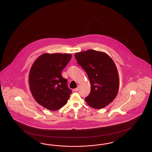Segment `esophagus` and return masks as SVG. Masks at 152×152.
Listing matches in <instances>:
<instances>
[{"instance_id": "obj_1", "label": "esophagus", "mask_w": 152, "mask_h": 152, "mask_svg": "<svg viewBox=\"0 0 152 152\" xmlns=\"http://www.w3.org/2000/svg\"><path fill=\"white\" fill-rule=\"evenodd\" d=\"M74 91H75V92H77L78 91V88H75L74 90Z\"/></svg>"}]
</instances>
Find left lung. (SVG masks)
Here are the masks:
<instances>
[{"instance_id": "8db88e82", "label": "left lung", "mask_w": 152, "mask_h": 152, "mask_svg": "<svg viewBox=\"0 0 152 152\" xmlns=\"http://www.w3.org/2000/svg\"><path fill=\"white\" fill-rule=\"evenodd\" d=\"M75 57L91 83V91L85 101L97 109L108 105L119 88V75L113 60L105 53L92 50L76 53Z\"/></svg>"}]
</instances>
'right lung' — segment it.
I'll return each instance as SVG.
<instances>
[{"label": "right lung", "mask_w": 152, "mask_h": 152, "mask_svg": "<svg viewBox=\"0 0 152 152\" xmlns=\"http://www.w3.org/2000/svg\"><path fill=\"white\" fill-rule=\"evenodd\" d=\"M72 57L69 53H44L34 62L29 75L30 90L35 100L50 110L67 102L72 91L61 72Z\"/></svg>", "instance_id": "1"}]
</instances>
